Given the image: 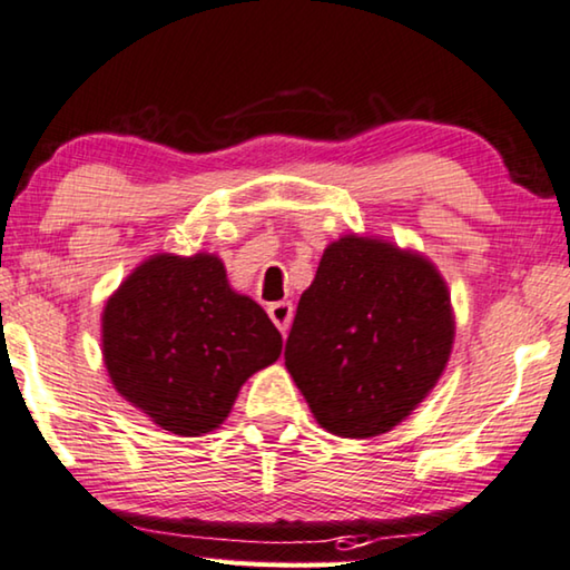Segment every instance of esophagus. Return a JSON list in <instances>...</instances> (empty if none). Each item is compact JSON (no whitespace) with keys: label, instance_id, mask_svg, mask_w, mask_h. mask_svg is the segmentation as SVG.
<instances>
[{"label":"esophagus","instance_id":"obj_1","mask_svg":"<svg viewBox=\"0 0 570 570\" xmlns=\"http://www.w3.org/2000/svg\"><path fill=\"white\" fill-rule=\"evenodd\" d=\"M267 313L269 318L275 321V326L279 328V334H287V328H291V321H293V303L287 301H277V303H269L267 305Z\"/></svg>","mask_w":570,"mask_h":570}]
</instances>
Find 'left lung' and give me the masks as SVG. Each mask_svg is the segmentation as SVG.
I'll list each match as a JSON object with an SVG mask.
<instances>
[{
  "label": "left lung",
  "instance_id": "obj_1",
  "mask_svg": "<svg viewBox=\"0 0 570 570\" xmlns=\"http://www.w3.org/2000/svg\"><path fill=\"white\" fill-rule=\"evenodd\" d=\"M455 321L448 285L416 252L367 236L328 244L301 295L285 367L326 432H391L440 381Z\"/></svg>",
  "mask_w": 570,
  "mask_h": 570
}]
</instances>
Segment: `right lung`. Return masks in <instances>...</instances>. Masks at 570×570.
Returning <instances> with one entry per match:
<instances>
[{
  "mask_svg": "<svg viewBox=\"0 0 570 570\" xmlns=\"http://www.w3.org/2000/svg\"><path fill=\"white\" fill-rule=\"evenodd\" d=\"M283 352L262 305L228 285L216 254H156L102 311V357L122 399L171 434L224 424L238 391Z\"/></svg>",
  "mask_w": 570,
  "mask_h": 570,
  "instance_id": "1",
  "label": "right lung"
}]
</instances>
